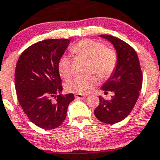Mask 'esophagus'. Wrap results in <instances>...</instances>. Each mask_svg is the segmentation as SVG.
Masks as SVG:
<instances>
[{"label":"esophagus","mask_w":160,"mask_h":160,"mask_svg":"<svg viewBox=\"0 0 160 160\" xmlns=\"http://www.w3.org/2000/svg\"><path fill=\"white\" fill-rule=\"evenodd\" d=\"M85 95H80V94H76L75 95V98L76 99H83V98H85Z\"/></svg>","instance_id":"obj_1"}]
</instances>
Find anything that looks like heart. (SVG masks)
<instances>
[{
  "mask_svg": "<svg viewBox=\"0 0 160 160\" xmlns=\"http://www.w3.org/2000/svg\"><path fill=\"white\" fill-rule=\"evenodd\" d=\"M72 54L90 61V72L96 73L102 79H107L114 72L118 65V54L112 48L106 47L101 42L85 38L73 45L70 49ZM58 72L63 80H68L72 76L71 62L68 57L60 58ZM98 83L95 76L86 78H76L66 84V91L72 93L86 95L92 92Z\"/></svg>",
  "mask_w": 160,
  "mask_h": 160,
  "instance_id": "b5f03b06",
  "label": "heart"
}]
</instances>
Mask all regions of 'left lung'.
Wrapping results in <instances>:
<instances>
[{
  "label": "left lung",
  "instance_id": "obj_1",
  "mask_svg": "<svg viewBox=\"0 0 160 160\" xmlns=\"http://www.w3.org/2000/svg\"><path fill=\"white\" fill-rule=\"evenodd\" d=\"M114 45L118 54L114 72L102 86L105 93L114 92L110 100L99 96V104L95 110L97 119L106 124L124 120L133 109L142 88L143 76L137 53L128 43L109 35H100Z\"/></svg>",
  "mask_w": 160,
  "mask_h": 160
}]
</instances>
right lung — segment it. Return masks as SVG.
Returning a JSON list of instances; mask_svg holds the SVG:
<instances>
[{
    "label": "right lung",
    "instance_id": "obj_1",
    "mask_svg": "<svg viewBox=\"0 0 160 160\" xmlns=\"http://www.w3.org/2000/svg\"><path fill=\"white\" fill-rule=\"evenodd\" d=\"M69 39H47L27 48L15 70V87L19 105L31 122L43 129H53L66 118L73 94L62 95L58 72L60 58Z\"/></svg>",
    "mask_w": 160,
    "mask_h": 160
}]
</instances>
